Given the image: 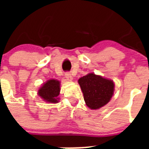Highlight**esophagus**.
Wrapping results in <instances>:
<instances>
[{"mask_svg":"<svg viewBox=\"0 0 149 149\" xmlns=\"http://www.w3.org/2000/svg\"><path fill=\"white\" fill-rule=\"evenodd\" d=\"M65 75V78H66L67 80H68V81H72V79H73V77H72V74H71L69 73V72H66Z\"/></svg>","mask_w":149,"mask_h":149,"instance_id":"obj_1","label":"esophagus"}]
</instances>
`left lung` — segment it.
I'll list each match as a JSON object with an SVG mask.
<instances>
[{"instance_id":"8db88e82","label":"left lung","mask_w":149,"mask_h":149,"mask_svg":"<svg viewBox=\"0 0 149 149\" xmlns=\"http://www.w3.org/2000/svg\"><path fill=\"white\" fill-rule=\"evenodd\" d=\"M86 106L92 110L101 108L111 99L114 93V83L94 73H89L78 80Z\"/></svg>"}]
</instances>
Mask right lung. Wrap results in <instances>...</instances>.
Segmentation results:
<instances>
[{
  "label": "right lung",
  "mask_w": 149,
  "mask_h": 149,
  "mask_svg": "<svg viewBox=\"0 0 149 149\" xmlns=\"http://www.w3.org/2000/svg\"><path fill=\"white\" fill-rule=\"evenodd\" d=\"M60 92V82L57 80L51 79L46 81L38 90V95L43 101L49 103L59 102L58 95Z\"/></svg>",
  "instance_id": "right-lung-1"
}]
</instances>
